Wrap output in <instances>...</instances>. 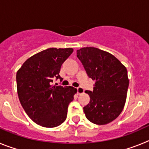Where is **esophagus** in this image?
<instances>
[{
	"mask_svg": "<svg viewBox=\"0 0 149 149\" xmlns=\"http://www.w3.org/2000/svg\"><path fill=\"white\" fill-rule=\"evenodd\" d=\"M77 94L81 95V94H82V93H84V89H83L81 86H78V87L77 88Z\"/></svg>",
	"mask_w": 149,
	"mask_h": 149,
	"instance_id": "1",
	"label": "esophagus"
}]
</instances>
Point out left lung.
I'll return each instance as SVG.
<instances>
[{
  "label": "left lung",
  "instance_id": "1",
  "mask_svg": "<svg viewBox=\"0 0 149 149\" xmlns=\"http://www.w3.org/2000/svg\"><path fill=\"white\" fill-rule=\"evenodd\" d=\"M88 77L95 81L93 91L86 90L90 101L84 107L86 119L96 125L116 119L124 108L129 85L127 69L108 52L93 47L77 51Z\"/></svg>",
  "mask_w": 149,
  "mask_h": 149
}]
</instances>
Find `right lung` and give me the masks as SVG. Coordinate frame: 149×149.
I'll list each match as a JSON object with an SVG mask.
<instances>
[{
    "label": "right lung",
    "instance_id": "obj_1",
    "mask_svg": "<svg viewBox=\"0 0 149 149\" xmlns=\"http://www.w3.org/2000/svg\"><path fill=\"white\" fill-rule=\"evenodd\" d=\"M73 49L51 48L27 59L17 72V90L26 113L35 123L54 127L65 120L68 107L77 89L72 86H53L60 79V68Z\"/></svg>",
    "mask_w": 149,
    "mask_h": 149
}]
</instances>
